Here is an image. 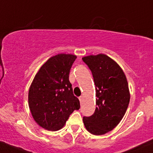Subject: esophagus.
<instances>
[{
    "mask_svg": "<svg viewBox=\"0 0 153 153\" xmlns=\"http://www.w3.org/2000/svg\"><path fill=\"white\" fill-rule=\"evenodd\" d=\"M78 99H79V100H80V105H82V102H83V97H80Z\"/></svg>",
    "mask_w": 153,
    "mask_h": 153,
    "instance_id": "1",
    "label": "esophagus"
}]
</instances>
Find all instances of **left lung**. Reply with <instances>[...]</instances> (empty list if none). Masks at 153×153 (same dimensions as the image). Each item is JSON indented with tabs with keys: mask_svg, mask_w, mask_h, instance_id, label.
Masks as SVG:
<instances>
[{
	"mask_svg": "<svg viewBox=\"0 0 153 153\" xmlns=\"http://www.w3.org/2000/svg\"><path fill=\"white\" fill-rule=\"evenodd\" d=\"M91 71L96 86L94 113L83 117L91 134L102 135L117 126L130 101L128 85L123 70L107 55L100 53L82 58Z\"/></svg>",
	"mask_w": 153,
	"mask_h": 153,
	"instance_id": "left-lung-1",
	"label": "left lung"
}]
</instances>
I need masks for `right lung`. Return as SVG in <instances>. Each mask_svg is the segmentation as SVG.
Wrapping results in <instances>:
<instances>
[{
	"label": "right lung",
	"mask_w": 153,
	"mask_h": 153,
	"mask_svg": "<svg viewBox=\"0 0 153 153\" xmlns=\"http://www.w3.org/2000/svg\"><path fill=\"white\" fill-rule=\"evenodd\" d=\"M77 56L59 53L48 59L37 73L30 85L28 102L36 122L48 131H57L80 102L73 94L69 74Z\"/></svg>",
	"instance_id": "1"
}]
</instances>
